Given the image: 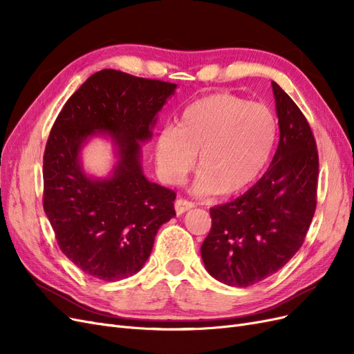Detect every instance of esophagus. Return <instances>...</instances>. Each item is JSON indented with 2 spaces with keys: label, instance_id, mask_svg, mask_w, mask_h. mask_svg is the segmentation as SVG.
Listing matches in <instances>:
<instances>
[{
  "label": "esophagus",
  "instance_id": "obj_1",
  "mask_svg": "<svg viewBox=\"0 0 354 354\" xmlns=\"http://www.w3.org/2000/svg\"><path fill=\"white\" fill-rule=\"evenodd\" d=\"M174 207H176L177 216H181V214H185L186 211H189V209L194 208V207H195V203H194V202H190V201H187V199L178 198V199L176 201V203H174Z\"/></svg>",
  "mask_w": 354,
  "mask_h": 354
}]
</instances>
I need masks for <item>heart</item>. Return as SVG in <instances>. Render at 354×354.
Masks as SVG:
<instances>
[{
  "label": "heart",
  "mask_w": 354,
  "mask_h": 354,
  "mask_svg": "<svg viewBox=\"0 0 354 354\" xmlns=\"http://www.w3.org/2000/svg\"><path fill=\"white\" fill-rule=\"evenodd\" d=\"M277 138L274 113L229 93L202 97L181 112L177 127H165L155 145L158 173L177 185L194 168L198 194L229 196L251 186L270 160Z\"/></svg>",
  "instance_id": "obj_1"
}]
</instances>
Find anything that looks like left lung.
Wrapping results in <instances>:
<instances>
[{
	"instance_id": "obj_1",
	"label": "left lung",
	"mask_w": 354,
	"mask_h": 354,
	"mask_svg": "<svg viewBox=\"0 0 354 354\" xmlns=\"http://www.w3.org/2000/svg\"><path fill=\"white\" fill-rule=\"evenodd\" d=\"M279 145L269 169L245 194L209 209L212 226L201 246L207 272L230 286L272 276L303 245L316 209L319 156L303 112L272 81Z\"/></svg>"
}]
</instances>
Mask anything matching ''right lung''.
I'll list each match as a JSON object with an SVG mask.
<instances>
[{
  "label": "right lung",
  "mask_w": 354,
  "mask_h": 354,
  "mask_svg": "<svg viewBox=\"0 0 354 354\" xmlns=\"http://www.w3.org/2000/svg\"><path fill=\"white\" fill-rule=\"evenodd\" d=\"M176 84L115 69L95 72L63 106L44 152L46 216L62 252L106 282L136 274L152 252L158 229L176 216V194L146 178L142 145ZM109 133L117 164L104 179L80 162L93 135Z\"/></svg>",
  "instance_id": "add662e5"
}]
</instances>
